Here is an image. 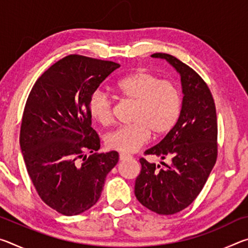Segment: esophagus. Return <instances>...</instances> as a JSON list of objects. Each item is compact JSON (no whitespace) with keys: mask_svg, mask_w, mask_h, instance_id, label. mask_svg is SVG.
<instances>
[{"mask_svg":"<svg viewBox=\"0 0 248 248\" xmlns=\"http://www.w3.org/2000/svg\"><path fill=\"white\" fill-rule=\"evenodd\" d=\"M131 156H129V155H127V154H124V153H121L120 155H119V159L120 161H125V159H128V158H130Z\"/></svg>","mask_w":248,"mask_h":248,"instance_id":"34e87169","label":"esophagus"}]
</instances>
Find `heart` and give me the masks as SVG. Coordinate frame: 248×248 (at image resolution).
Returning <instances> with one entry per match:
<instances>
[{
    "mask_svg": "<svg viewBox=\"0 0 248 248\" xmlns=\"http://www.w3.org/2000/svg\"><path fill=\"white\" fill-rule=\"evenodd\" d=\"M120 98L134 103L132 121L106 138L108 149L124 154L137 152L154 136L161 137L175 127L182 112V93L174 82L162 79L146 70H138L120 78L115 85ZM90 115L107 127L114 121V102L103 91H95L89 103Z\"/></svg>",
    "mask_w": 248,
    "mask_h": 248,
    "instance_id": "heart-1",
    "label": "heart"
}]
</instances>
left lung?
<instances>
[{"mask_svg": "<svg viewBox=\"0 0 248 248\" xmlns=\"http://www.w3.org/2000/svg\"><path fill=\"white\" fill-rule=\"evenodd\" d=\"M165 59L180 74L183 106L175 127L145 155L170 159L161 165L140 158L141 173L134 186L139 202L157 215L170 216L194 202L202 190L217 157V121L211 91L202 78L170 54Z\"/></svg>", "mask_w": 248, "mask_h": 248, "instance_id": "8db88e82", "label": "left lung"}]
</instances>
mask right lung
<instances>
[{"label": "right lung", "instance_id": "right-lung-1", "mask_svg": "<svg viewBox=\"0 0 248 248\" xmlns=\"http://www.w3.org/2000/svg\"><path fill=\"white\" fill-rule=\"evenodd\" d=\"M119 66L70 54L41 74L28 95L19 136L25 165L41 200L63 216L93 207L119 161L116 151L97 152L89 110L91 95Z\"/></svg>", "mask_w": 248, "mask_h": 248}]
</instances>
